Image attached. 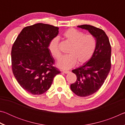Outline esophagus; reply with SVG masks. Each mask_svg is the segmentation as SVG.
<instances>
[{
  "instance_id": "obj_1",
  "label": "esophagus",
  "mask_w": 125,
  "mask_h": 125,
  "mask_svg": "<svg viewBox=\"0 0 125 125\" xmlns=\"http://www.w3.org/2000/svg\"><path fill=\"white\" fill-rule=\"evenodd\" d=\"M62 72H63L65 74H67V73H69V71H63Z\"/></svg>"
}]
</instances>
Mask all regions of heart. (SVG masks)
I'll return each mask as SVG.
<instances>
[{
	"label": "heart",
	"instance_id": "heart-1",
	"mask_svg": "<svg viewBox=\"0 0 125 125\" xmlns=\"http://www.w3.org/2000/svg\"><path fill=\"white\" fill-rule=\"evenodd\" d=\"M63 35L71 46L68 51L69 54L62 56L57 62V65L60 68L69 69L75 64L77 61L78 64H82L90 60L96 46V40L94 36L85 35L75 29H68ZM48 47L54 58L60 57L58 37L51 40Z\"/></svg>",
	"mask_w": 125,
	"mask_h": 125
}]
</instances>
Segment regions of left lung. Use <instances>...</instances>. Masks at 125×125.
<instances>
[{"label": "left lung", "mask_w": 125, "mask_h": 125, "mask_svg": "<svg viewBox=\"0 0 125 125\" xmlns=\"http://www.w3.org/2000/svg\"><path fill=\"white\" fill-rule=\"evenodd\" d=\"M78 27L88 30L96 40L95 50L87 62L73 69L77 80L71 85L77 95L85 97L96 93L101 88L111 69V47L108 37L103 30L90 25Z\"/></svg>", "instance_id": "1"}]
</instances>
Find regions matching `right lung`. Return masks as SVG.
I'll return each instance as SVG.
<instances>
[{
	"label": "right lung",
	"instance_id": "right-lung-1",
	"mask_svg": "<svg viewBox=\"0 0 125 125\" xmlns=\"http://www.w3.org/2000/svg\"><path fill=\"white\" fill-rule=\"evenodd\" d=\"M58 29L42 23L25 27L12 47L14 77L24 90L33 95L47 91L53 78L61 73L53 65L54 60L48 47L51 40L58 34Z\"/></svg>",
	"mask_w": 125,
	"mask_h": 125
}]
</instances>
